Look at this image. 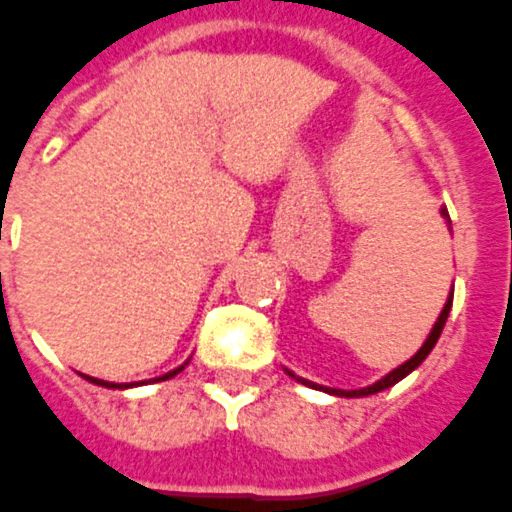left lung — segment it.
<instances>
[{"label": "left lung", "instance_id": "obj_1", "mask_svg": "<svg viewBox=\"0 0 512 512\" xmlns=\"http://www.w3.org/2000/svg\"><path fill=\"white\" fill-rule=\"evenodd\" d=\"M442 215L447 218V210H442ZM447 223H450V218H447ZM450 308H453V294H450V300L445 302V308H442V313H439V319H436V324L431 327V333H428V338H425V343L420 346V352L414 354L412 360H406L404 365H398L395 371H390L387 376H382L379 382H374L371 387H363V390H327V393L333 395H343V398H360V395H374V393H382V390H387V387H393V384H398L404 376H409L417 368V365L423 363L425 357L431 354V349L436 346V341H439V335H442V330H445V322H447V313H450ZM289 376H294L292 371H289ZM297 382L308 384V387H319V384L308 382V379H300V376H294ZM319 390H324V387H319Z\"/></svg>", "mask_w": 512, "mask_h": 512}]
</instances>
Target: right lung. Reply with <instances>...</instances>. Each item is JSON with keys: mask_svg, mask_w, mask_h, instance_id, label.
<instances>
[{"mask_svg": "<svg viewBox=\"0 0 512 512\" xmlns=\"http://www.w3.org/2000/svg\"><path fill=\"white\" fill-rule=\"evenodd\" d=\"M182 368H185V365H179L177 371H169V374L158 376V379H155V382H163V379H171V376H177L179 371H182ZM84 379H87V382H92V384H100V387H111V390H125V387H133V384H114V382H103V379H95V376H84ZM136 384H138V382H136Z\"/></svg>", "mask_w": 512, "mask_h": 512, "instance_id": "add662e5", "label": "right lung"}]
</instances>
